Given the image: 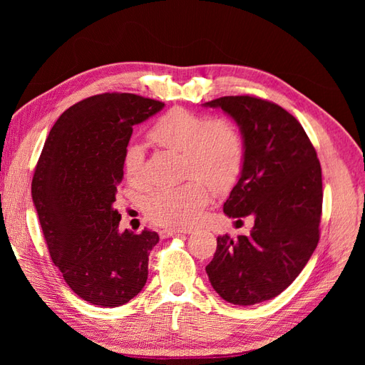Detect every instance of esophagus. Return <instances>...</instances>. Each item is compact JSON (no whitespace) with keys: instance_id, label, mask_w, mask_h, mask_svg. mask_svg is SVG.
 <instances>
[{"instance_id":"esophagus-1","label":"esophagus","mask_w":365,"mask_h":365,"mask_svg":"<svg viewBox=\"0 0 365 365\" xmlns=\"http://www.w3.org/2000/svg\"><path fill=\"white\" fill-rule=\"evenodd\" d=\"M180 235H182V231H176V230H161L160 231V236L163 239L170 237V236H180Z\"/></svg>"}]
</instances>
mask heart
I'll return each mask as SVG.
<instances>
[{
    "instance_id": "1",
    "label": "heart",
    "mask_w": 365,
    "mask_h": 365,
    "mask_svg": "<svg viewBox=\"0 0 365 365\" xmlns=\"http://www.w3.org/2000/svg\"><path fill=\"white\" fill-rule=\"evenodd\" d=\"M148 138L157 148L181 153L184 175L195 178L178 187L155 190L146 197V216L161 227L193 225L210 201L208 184L217 192L225 190L244 168V135L235 121L225 117L207 118L176 106L150 126ZM141 150L130 146L125 155L129 181L141 182Z\"/></svg>"
}]
</instances>
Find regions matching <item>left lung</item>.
<instances>
[{
  "mask_svg": "<svg viewBox=\"0 0 365 365\" xmlns=\"http://www.w3.org/2000/svg\"><path fill=\"white\" fill-rule=\"evenodd\" d=\"M204 106L222 109L245 140L244 168L224 213L254 217L250 235L217 237L205 271L225 302L257 304L288 288L318 245L322 165L303 126L282 106L252 96L219 97Z\"/></svg>",
  "mask_w": 365,
  "mask_h": 365,
  "instance_id": "left-lung-1",
  "label": "left lung"
}]
</instances>
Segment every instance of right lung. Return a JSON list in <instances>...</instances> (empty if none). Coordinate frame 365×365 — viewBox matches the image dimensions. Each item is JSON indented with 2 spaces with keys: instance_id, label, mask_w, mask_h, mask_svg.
Returning <instances> with one entry per match:
<instances>
[{
  "instance_id": "obj_1",
  "label": "right lung",
  "mask_w": 365,
  "mask_h": 365,
  "mask_svg": "<svg viewBox=\"0 0 365 365\" xmlns=\"http://www.w3.org/2000/svg\"><path fill=\"white\" fill-rule=\"evenodd\" d=\"M164 108L129 93L70 106L53 125L31 181V197L53 263L74 294L101 307L132 300L146 284L155 231L118 230L117 185L132 126Z\"/></svg>"
}]
</instances>
